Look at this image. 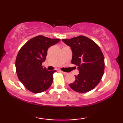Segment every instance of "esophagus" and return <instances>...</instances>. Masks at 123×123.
I'll return each instance as SVG.
<instances>
[{"mask_svg": "<svg viewBox=\"0 0 123 123\" xmlns=\"http://www.w3.org/2000/svg\"><path fill=\"white\" fill-rule=\"evenodd\" d=\"M61 72H62L63 73V74H64V75H66V74H68V73H66V72H63V71H62V70H61Z\"/></svg>", "mask_w": 123, "mask_h": 123, "instance_id": "obj_1", "label": "esophagus"}]
</instances>
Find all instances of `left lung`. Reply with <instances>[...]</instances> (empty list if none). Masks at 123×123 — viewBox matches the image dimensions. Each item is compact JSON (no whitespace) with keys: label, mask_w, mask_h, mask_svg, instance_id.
Masks as SVG:
<instances>
[{"label":"left lung","mask_w":123,"mask_h":123,"mask_svg":"<svg viewBox=\"0 0 123 123\" xmlns=\"http://www.w3.org/2000/svg\"><path fill=\"white\" fill-rule=\"evenodd\" d=\"M72 50V63L78 66L79 74L75 76L70 87L77 92L91 91L98 84L105 69L104 56L94 41L84 36L62 40Z\"/></svg>","instance_id":"obj_1"}]
</instances>
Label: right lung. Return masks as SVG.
Wrapping results in <instances>:
<instances>
[{"label": "right lung", "instance_id": "1", "mask_svg": "<svg viewBox=\"0 0 123 123\" xmlns=\"http://www.w3.org/2000/svg\"><path fill=\"white\" fill-rule=\"evenodd\" d=\"M60 41L39 35L32 38L21 48L15 60L18 79L29 91L40 93L47 90L53 81L56 70L49 71L43 68L47 50Z\"/></svg>", "mask_w": 123, "mask_h": 123}]
</instances>
